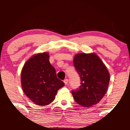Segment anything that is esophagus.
Returning <instances> with one entry per match:
<instances>
[{
	"label": "esophagus",
	"instance_id": "obj_1",
	"mask_svg": "<svg viewBox=\"0 0 130 130\" xmlns=\"http://www.w3.org/2000/svg\"><path fill=\"white\" fill-rule=\"evenodd\" d=\"M63 82L65 85H67L68 82H69V80H68V78H65V79L63 80Z\"/></svg>",
	"mask_w": 130,
	"mask_h": 130
}]
</instances>
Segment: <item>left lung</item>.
<instances>
[{
    "mask_svg": "<svg viewBox=\"0 0 130 130\" xmlns=\"http://www.w3.org/2000/svg\"><path fill=\"white\" fill-rule=\"evenodd\" d=\"M73 65L81 79L79 88L72 92L75 101L84 107L95 105L107 90L110 80L108 70L101 59L94 53L75 55Z\"/></svg>",
    "mask_w": 130,
    "mask_h": 130,
    "instance_id": "8db88e82",
    "label": "left lung"
}]
</instances>
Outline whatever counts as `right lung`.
<instances>
[{"mask_svg": "<svg viewBox=\"0 0 130 130\" xmlns=\"http://www.w3.org/2000/svg\"><path fill=\"white\" fill-rule=\"evenodd\" d=\"M48 53L32 56L23 66L21 86L26 96L35 104L48 105L53 101L58 90L64 86L57 78L55 69L50 64Z\"/></svg>", "mask_w": 130, "mask_h": 130, "instance_id": "1", "label": "right lung"}]
</instances>
